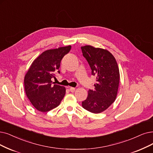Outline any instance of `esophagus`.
Masks as SVG:
<instances>
[{
    "label": "esophagus",
    "mask_w": 153,
    "mask_h": 153,
    "mask_svg": "<svg viewBox=\"0 0 153 153\" xmlns=\"http://www.w3.org/2000/svg\"><path fill=\"white\" fill-rule=\"evenodd\" d=\"M67 88H68L70 91L71 92H74L75 90V88H73V87H68Z\"/></svg>",
    "instance_id": "34e87169"
}]
</instances>
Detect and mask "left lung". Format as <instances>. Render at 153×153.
Masks as SVG:
<instances>
[{
    "label": "left lung",
    "mask_w": 153,
    "mask_h": 153,
    "mask_svg": "<svg viewBox=\"0 0 153 153\" xmlns=\"http://www.w3.org/2000/svg\"><path fill=\"white\" fill-rule=\"evenodd\" d=\"M83 56L97 76L95 88L89 90L82 107L94 114L102 112L115 101L119 88L120 74L117 62L108 51L91 46H82Z\"/></svg>",
    "instance_id": "left-lung-1"
}]
</instances>
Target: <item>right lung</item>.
<instances>
[{
    "label": "right lung",
    "mask_w": 153,
    "mask_h": 153,
    "mask_svg": "<svg viewBox=\"0 0 153 153\" xmlns=\"http://www.w3.org/2000/svg\"><path fill=\"white\" fill-rule=\"evenodd\" d=\"M71 46L61 47L44 51L30 65L24 77L26 95L38 111L46 112L58 107L65 95L64 87L54 85L51 78H55L61 61L68 54Z\"/></svg>",
    "instance_id": "obj_1"
}]
</instances>
